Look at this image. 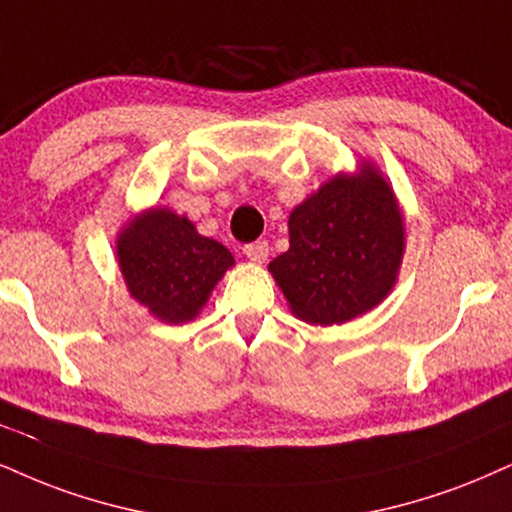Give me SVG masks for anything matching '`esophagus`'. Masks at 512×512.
I'll return each mask as SVG.
<instances>
[{
  "label": "esophagus",
  "instance_id": "esophagus-1",
  "mask_svg": "<svg viewBox=\"0 0 512 512\" xmlns=\"http://www.w3.org/2000/svg\"><path fill=\"white\" fill-rule=\"evenodd\" d=\"M244 254L251 263H263L268 258V242L258 239V242H251L244 246Z\"/></svg>",
  "mask_w": 512,
  "mask_h": 512
}]
</instances>
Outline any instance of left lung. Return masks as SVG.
<instances>
[{
	"mask_svg": "<svg viewBox=\"0 0 512 512\" xmlns=\"http://www.w3.org/2000/svg\"><path fill=\"white\" fill-rule=\"evenodd\" d=\"M406 251L403 211L375 163L337 173L289 213V249L268 270L292 315L349 323L387 299Z\"/></svg>",
	"mask_w": 512,
	"mask_h": 512,
	"instance_id": "left-lung-1",
	"label": "left lung"
}]
</instances>
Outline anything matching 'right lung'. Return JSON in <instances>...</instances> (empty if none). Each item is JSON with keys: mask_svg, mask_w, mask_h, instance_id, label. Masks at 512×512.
<instances>
[{"mask_svg": "<svg viewBox=\"0 0 512 512\" xmlns=\"http://www.w3.org/2000/svg\"><path fill=\"white\" fill-rule=\"evenodd\" d=\"M116 261L132 299L166 325L197 318L235 266L223 244L168 206L144 208L118 230Z\"/></svg>", "mask_w": 512, "mask_h": 512, "instance_id": "add662e5", "label": "right lung"}]
</instances>
